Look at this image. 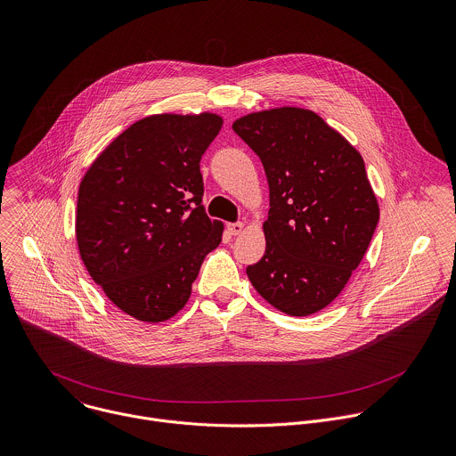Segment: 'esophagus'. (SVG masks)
I'll return each mask as SVG.
<instances>
[{
    "label": "esophagus",
    "instance_id": "34e87169",
    "mask_svg": "<svg viewBox=\"0 0 456 456\" xmlns=\"http://www.w3.org/2000/svg\"><path fill=\"white\" fill-rule=\"evenodd\" d=\"M227 231H229L232 236H236V234H241V231H243V224H241V222H234V224H229V225H227Z\"/></svg>",
    "mask_w": 456,
    "mask_h": 456
}]
</instances>
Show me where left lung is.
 <instances>
[{
    "mask_svg": "<svg viewBox=\"0 0 456 456\" xmlns=\"http://www.w3.org/2000/svg\"><path fill=\"white\" fill-rule=\"evenodd\" d=\"M232 130L261 159L270 190L266 250L247 275L279 312L317 314L344 289L379 220L365 163L308 109L254 112Z\"/></svg>",
    "mask_w": 456,
    "mask_h": 456,
    "instance_id": "1",
    "label": "left lung"
}]
</instances>
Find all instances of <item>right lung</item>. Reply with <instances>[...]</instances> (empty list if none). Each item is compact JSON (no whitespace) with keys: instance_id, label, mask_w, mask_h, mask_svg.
Masks as SVG:
<instances>
[{"instance_id":"obj_1","label":"right lung","mask_w":456,"mask_h":456,"mask_svg":"<svg viewBox=\"0 0 456 456\" xmlns=\"http://www.w3.org/2000/svg\"><path fill=\"white\" fill-rule=\"evenodd\" d=\"M222 128L216 114L148 116L121 132L78 190L80 257L126 315L163 322L184 308L224 225L202 206L200 159Z\"/></svg>"}]
</instances>
